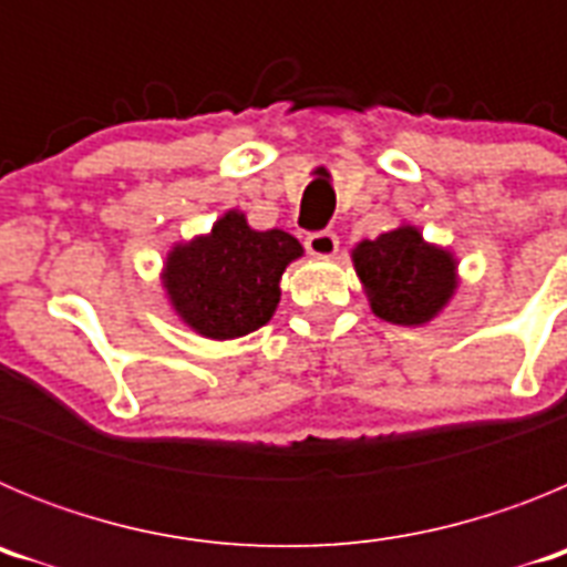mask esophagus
<instances>
[{"label": "esophagus", "instance_id": "1", "mask_svg": "<svg viewBox=\"0 0 567 567\" xmlns=\"http://www.w3.org/2000/svg\"><path fill=\"white\" fill-rule=\"evenodd\" d=\"M338 247H340L338 235L329 233V229H323V233H312L307 238V249L309 255H315V258H334V255H338Z\"/></svg>", "mask_w": 567, "mask_h": 567}]
</instances>
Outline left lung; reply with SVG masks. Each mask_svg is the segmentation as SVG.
Instances as JSON below:
<instances>
[{"label": "left lung", "instance_id": "obj_1", "mask_svg": "<svg viewBox=\"0 0 567 567\" xmlns=\"http://www.w3.org/2000/svg\"><path fill=\"white\" fill-rule=\"evenodd\" d=\"M352 264L369 307L394 327H425L460 289L452 249L425 240L414 224L354 244Z\"/></svg>", "mask_w": 567, "mask_h": 567}]
</instances>
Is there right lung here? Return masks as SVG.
<instances>
[{"label": "right lung", "mask_w": 567, "mask_h": 567, "mask_svg": "<svg viewBox=\"0 0 567 567\" xmlns=\"http://www.w3.org/2000/svg\"><path fill=\"white\" fill-rule=\"evenodd\" d=\"M303 258L284 229H252L244 209H227L209 233L175 240L162 267L169 309L209 340H235L269 323L280 303V278Z\"/></svg>", "instance_id": "obj_1"}]
</instances>
